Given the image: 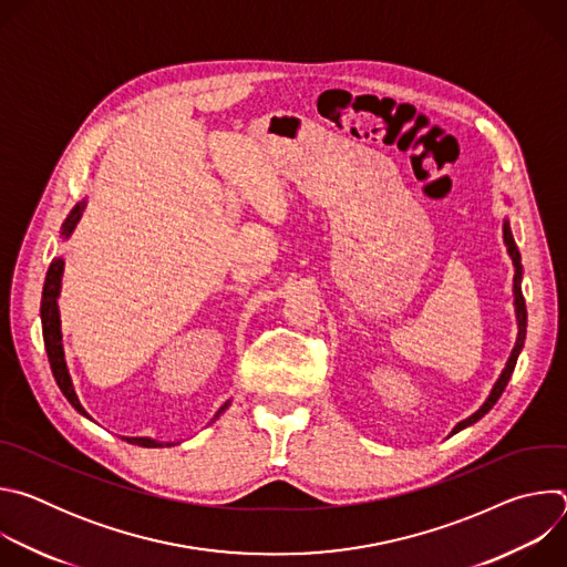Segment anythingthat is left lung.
I'll use <instances>...</instances> for the list:
<instances>
[{
    "instance_id": "1",
    "label": "left lung",
    "mask_w": 567,
    "mask_h": 567,
    "mask_svg": "<svg viewBox=\"0 0 567 567\" xmlns=\"http://www.w3.org/2000/svg\"><path fill=\"white\" fill-rule=\"evenodd\" d=\"M503 230H505V245H507L509 256H512L514 267H516V276H514V296H516V298H514V302H516V318H518V339H516V346H514V350H512V357H509V361H507V365H505L501 379L496 381L492 394L487 396V401H484L482 406H480L471 417H466L464 422H460V424L453 429V433H457V431L471 426L473 422H477L480 417H484V415H487V413L494 409V403L498 401V396L503 394V390L507 388V383H509V379H512V372H514V368H516V361H518V354H520V350H523L525 334H527V307H525V298H523V289H520V276H523V269H520V254H518V247H516L514 235H512L507 221H505V228H503Z\"/></svg>"
}]
</instances>
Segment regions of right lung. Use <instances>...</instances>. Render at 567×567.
Here are the masks:
<instances>
[{
    "mask_svg": "<svg viewBox=\"0 0 567 567\" xmlns=\"http://www.w3.org/2000/svg\"><path fill=\"white\" fill-rule=\"evenodd\" d=\"M83 208L85 204H78L69 217L64 219L62 224V235H69L73 230V226L78 224L80 215H83ZM60 276H62V260H53L49 271H47V280H44V291H42V334H44V348H47V357H49V363H51V372L55 377V383L58 388L62 390V394L66 396V401L71 403V406L80 413L85 415V409L80 406V401L73 392V385H71V379H69V372H66V363H64V352H62V334H60V316H58V291H60ZM228 406V403H224V406L219 409V413ZM217 413V415H219ZM130 444H138V446H147V449H156L161 446L158 442L154 440H147V437H127Z\"/></svg>",
    "mask_w": 567,
    "mask_h": 567,
    "instance_id": "obj_1",
    "label": "right lung"
}]
</instances>
